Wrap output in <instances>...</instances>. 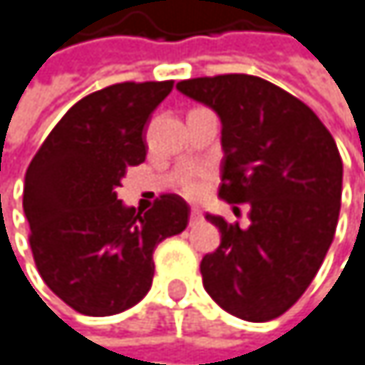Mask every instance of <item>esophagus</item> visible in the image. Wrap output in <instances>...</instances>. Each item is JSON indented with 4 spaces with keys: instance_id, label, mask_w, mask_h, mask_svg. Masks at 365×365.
<instances>
[{
    "instance_id": "1",
    "label": "esophagus",
    "mask_w": 365,
    "mask_h": 365,
    "mask_svg": "<svg viewBox=\"0 0 365 365\" xmlns=\"http://www.w3.org/2000/svg\"><path fill=\"white\" fill-rule=\"evenodd\" d=\"M201 220H203V212H201L199 207H192V210H190V222L197 225V222H201Z\"/></svg>"
}]
</instances>
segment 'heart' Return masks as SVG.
I'll return each mask as SVG.
<instances>
[{"instance_id": "heart-1", "label": "heart", "mask_w": 365, "mask_h": 365, "mask_svg": "<svg viewBox=\"0 0 365 365\" xmlns=\"http://www.w3.org/2000/svg\"><path fill=\"white\" fill-rule=\"evenodd\" d=\"M184 192L188 197H199L203 192V181L199 175H192L190 179H186V184H184Z\"/></svg>"}]
</instances>
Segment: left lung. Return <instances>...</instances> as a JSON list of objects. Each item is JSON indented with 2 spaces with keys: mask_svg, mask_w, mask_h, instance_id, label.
Returning <instances> with one entry per match:
<instances>
[{
  "mask_svg": "<svg viewBox=\"0 0 365 365\" xmlns=\"http://www.w3.org/2000/svg\"><path fill=\"white\" fill-rule=\"evenodd\" d=\"M177 91L220 116L218 197L251 207L245 229L207 214L220 247L201 259L203 285L231 316L272 320L303 297L333 242L340 151L309 106L262 77H195Z\"/></svg>",
  "mask_w": 365,
  "mask_h": 365,
  "instance_id": "1",
  "label": "left lung"
}]
</instances>
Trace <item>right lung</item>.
I'll return each instance as SVG.
<instances>
[{"label": "right lung", "instance_id": "obj_1", "mask_svg": "<svg viewBox=\"0 0 365 365\" xmlns=\"http://www.w3.org/2000/svg\"><path fill=\"white\" fill-rule=\"evenodd\" d=\"M173 82H123L77 101L51 129L25 173L30 247L49 290L86 316L134 307L151 288L153 251L186 229L190 207L162 195L145 214L116 188L143 164V129Z\"/></svg>", "mask_w": 365, "mask_h": 365}]
</instances>
